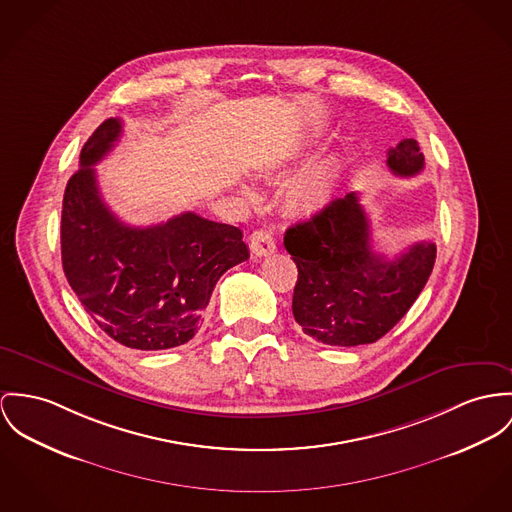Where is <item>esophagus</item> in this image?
<instances>
[{
  "instance_id": "1",
  "label": "esophagus",
  "mask_w": 512,
  "mask_h": 512,
  "mask_svg": "<svg viewBox=\"0 0 512 512\" xmlns=\"http://www.w3.org/2000/svg\"><path fill=\"white\" fill-rule=\"evenodd\" d=\"M249 247L257 257H265L271 255L276 249L275 237L271 232L265 230H257L249 236Z\"/></svg>"
}]
</instances>
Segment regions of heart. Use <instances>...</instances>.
I'll return each mask as SVG.
<instances>
[{"label": "heart", "instance_id": "1", "mask_svg": "<svg viewBox=\"0 0 512 512\" xmlns=\"http://www.w3.org/2000/svg\"><path fill=\"white\" fill-rule=\"evenodd\" d=\"M341 179V163L335 156L315 161L308 169L298 173L284 191V204L296 216H315L323 212L337 195ZM245 197H253L249 187L243 189Z\"/></svg>", "mask_w": 512, "mask_h": 512}]
</instances>
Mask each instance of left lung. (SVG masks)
<instances>
[{
  "label": "left lung",
  "instance_id": "obj_1",
  "mask_svg": "<svg viewBox=\"0 0 512 512\" xmlns=\"http://www.w3.org/2000/svg\"><path fill=\"white\" fill-rule=\"evenodd\" d=\"M395 175L423 171L413 138L388 152ZM284 247L298 267L292 314L304 333L333 347L376 343L409 312L433 273L436 245L413 243L395 259L372 251L358 195L335 198L308 222L286 230Z\"/></svg>",
  "mask_w": 512,
  "mask_h": 512
}]
</instances>
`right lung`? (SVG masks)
I'll use <instances>...</instances> for the list:
<instances>
[{
    "label": "right lung",
    "mask_w": 512,
    "mask_h": 512,
    "mask_svg": "<svg viewBox=\"0 0 512 512\" xmlns=\"http://www.w3.org/2000/svg\"><path fill=\"white\" fill-rule=\"evenodd\" d=\"M122 134L107 118L85 142L62 202V267L85 312L120 345L163 351L197 335L220 276L249 257L236 226L183 212L126 226L103 202L95 167Z\"/></svg>",
    "instance_id": "add662e5"
}]
</instances>
